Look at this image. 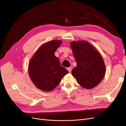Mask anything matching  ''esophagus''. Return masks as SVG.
Returning <instances> with one entry per match:
<instances>
[{"instance_id": "34e87169", "label": "esophagus", "mask_w": 126, "mask_h": 126, "mask_svg": "<svg viewBox=\"0 0 126 126\" xmlns=\"http://www.w3.org/2000/svg\"><path fill=\"white\" fill-rule=\"evenodd\" d=\"M67 70L69 71V72H71V71H72V67H67Z\"/></svg>"}]
</instances>
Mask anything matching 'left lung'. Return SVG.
<instances>
[{"mask_svg": "<svg viewBox=\"0 0 126 126\" xmlns=\"http://www.w3.org/2000/svg\"><path fill=\"white\" fill-rule=\"evenodd\" d=\"M77 66L72 70L79 84L86 89L95 87L104 78L105 66L101 55L86 41L71 44Z\"/></svg>", "mask_w": 126, "mask_h": 126, "instance_id": "1", "label": "left lung"}]
</instances>
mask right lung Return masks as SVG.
I'll return each mask as SVG.
<instances>
[{"label": "right lung", "mask_w": 126, "mask_h": 126, "mask_svg": "<svg viewBox=\"0 0 126 126\" xmlns=\"http://www.w3.org/2000/svg\"><path fill=\"white\" fill-rule=\"evenodd\" d=\"M62 41L52 40L40 47L29 64V74L32 82L39 89L51 91L59 84L63 77L69 73L61 65L54 53Z\"/></svg>", "instance_id": "add662e5"}]
</instances>
